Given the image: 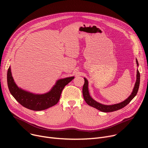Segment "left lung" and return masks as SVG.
Here are the masks:
<instances>
[{
    "label": "left lung",
    "mask_w": 148,
    "mask_h": 148,
    "mask_svg": "<svg viewBox=\"0 0 148 148\" xmlns=\"http://www.w3.org/2000/svg\"><path fill=\"white\" fill-rule=\"evenodd\" d=\"M136 62H137V65H138V61L137 59H136ZM84 84L83 86L82 92H83V98L84 99L85 101L86 102V103L88 105H89L93 107L96 108L97 109L99 110V111H101L103 112H112L118 110L119 109H121V108H122L123 107H125L127 104H128L130 103L131 101L134 98V97L137 95L138 90V88H139L140 75V73L137 69L136 82L135 83V86L133 89V91L131 93V95L127 99L124 101H123L121 103H119V104L110 105V106H106V105L101 104H100V103L95 101L94 99H93L91 98V97L90 96L89 93L88 82L86 80V79L84 78Z\"/></svg>",
    "instance_id": "left-lung-1"
}]
</instances>
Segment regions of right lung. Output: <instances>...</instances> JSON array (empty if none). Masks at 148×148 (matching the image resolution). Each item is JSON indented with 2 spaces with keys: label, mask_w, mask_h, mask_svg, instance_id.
<instances>
[{
  "label": "right lung",
  "mask_w": 148,
  "mask_h": 148,
  "mask_svg": "<svg viewBox=\"0 0 148 148\" xmlns=\"http://www.w3.org/2000/svg\"><path fill=\"white\" fill-rule=\"evenodd\" d=\"M74 78V77H71L59 80L48 93L35 95L17 87L12 77L10 67L7 73L8 86L12 95L21 106L34 111L43 110L56 105L60 99L62 90Z\"/></svg>",
  "instance_id": "right-lung-1"
}]
</instances>
